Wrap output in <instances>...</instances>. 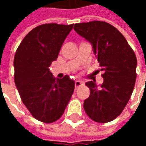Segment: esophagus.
I'll list each match as a JSON object with an SVG mask.
<instances>
[{"instance_id":"1","label":"esophagus","mask_w":146,"mask_h":146,"mask_svg":"<svg viewBox=\"0 0 146 146\" xmlns=\"http://www.w3.org/2000/svg\"><path fill=\"white\" fill-rule=\"evenodd\" d=\"M83 84L82 81H80V80H76L75 82V88H78L80 86H81Z\"/></svg>"}]
</instances>
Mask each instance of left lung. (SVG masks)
Segmentation results:
<instances>
[{
	"mask_svg": "<svg viewBox=\"0 0 146 146\" xmlns=\"http://www.w3.org/2000/svg\"><path fill=\"white\" fill-rule=\"evenodd\" d=\"M76 33L92 43L102 72L103 84H85L90 95L84 102L87 115L95 122L116 119L127 104L136 80L137 58L123 34L103 21L76 23Z\"/></svg>",
	"mask_w": 146,
	"mask_h": 146,
	"instance_id": "left-lung-1",
	"label": "left lung"
}]
</instances>
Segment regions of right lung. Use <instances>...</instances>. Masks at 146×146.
I'll return each instance as SVG.
<instances>
[{"mask_svg": "<svg viewBox=\"0 0 146 146\" xmlns=\"http://www.w3.org/2000/svg\"><path fill=\"white\" fill-rule=\"evenodd\" d=\"M73 27L47 23L35 27L15 54L14 80L21 99L31 115L45 123L62 116L74 91L75 83L69 76L55 79L49 71Z\"/></svg>", "mask_w": 146, "mask_h": 146, "instance_id": "add662e5", "label": "right lung"}]
</instances>
